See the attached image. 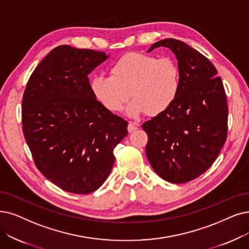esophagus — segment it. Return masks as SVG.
Here are the masks:
<instances>
[{
	"instance_id": "34e87169",
	"label": "esophagus",
	"mask_w": 249,
	"mask_h": 249,
	"mask_svg": "<svg viewBox=\"0 0 249 249\" xmlns=\"http://www.w3.org/2000/svg\"><path fill=\"white\" fill-rule=\"evenodd\" d=\"M136 130H138L137 124H135L134 123H130V124H128V125H127V131H128V132L132 133V132H134V131H136Z\"/></svg>"
}]
</instances>
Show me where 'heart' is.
<instances>
[{"instance_id": "b5f03b06", "label": "heart", "mask_w": 249, "mask_h": 249, "mask_svg": "<svg viewBox=\"0 0 249 249\" xmlns=\"http://www.w3.org/2000/svg\"><path fill=\"white\" fill-rule=\"evenodd\" d=\"M110 76H96L91 91L97 101L110 112H119L134 99L126 113L138 117L157 116L176 101L181 86L180 68L171 58L143 53H127L109 68Z\"/></svg>"}]
</instances>
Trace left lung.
<instances>
[{
  "label": "left lung",
  "mask_w": 249,
  "mask_h": 249,
  "mask_svg": "<svg viewBox=\"0 0 249 249\" xmlns=\"http://www.w3.org/2000/svg\"><path fill=\"white\" fill-rule=\"evenodd\" d=\"M172 50L181 86L173 105L142 124L146 155L163 180L182 184L201 176L220 154L228 134V105L222 78L208 59L175 38L153 44Z\"/></svg>",
  "instance_id": "obj_1"
}]
</instances>
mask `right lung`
I'll return each instance as SVG.
<instances>
[{"mask_svg": "<svg viewBox=\"0 0 249 249\" xmlns=\"http://www.w3.org/2000/svg\"><path fill=\"white\" fill-rule=\"evenodd\" d=\"M108 56L67 45L53 49L29 77L22 98V130L36 166L62 190L89 194L114 163L127 122L108 111L88 75Z\"/></svg>", "mask_w": 249, "mask_h": 249, "instance_id": "obj_1", "label": "right lung"}]
</instances>
